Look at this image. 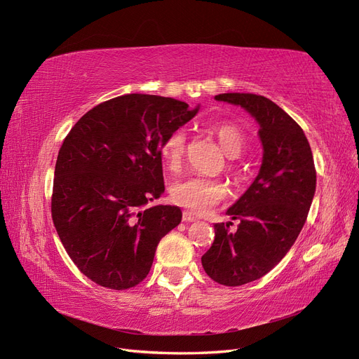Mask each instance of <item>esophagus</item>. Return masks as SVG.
Segmentation results:
<instances>
[{
    "label": "esophagus",
    "mask_w": 359,
    "mask_h": 359,
    "mask_svg": "<svg viewBox=\"0 0 359 359\" xmlns=\"http://www.w3.org/2000/svg\"><path fill=\"white\" fill-rule=\"evenodd\" d=\"M196 220H198L196 215H193L191 212H189V211H184L182 212V222L190 223V222H196Z\"/></svg>",
    "instance_id": "1"
}]
</instances>
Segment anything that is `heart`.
<instances>
[{
    "label": "heart",
    "instance_id": "heart-1",
    "mask_svg": "<svg viewBox=\"0 0 359 359\" xmlns=\"http://www.w3.org/2000/svg\"><path fill=\"white\" fill-rule=\"evenodd\" d=\"M211 133L229 158H236L245 149V135L241 127L232 121H214L208 126ZM187 148V135L184 130H173L161 142L160 153L165 166L170 172H177L181 166ZM233 169V166H229ZM170 199L182 208L196 214H205L227 198V186L217 178L190 177L175 181L170 186Z\"/></svg>",
    "mask_w": 359,
    "mask_h": 359
}]
</instances>
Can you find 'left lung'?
Masks as SVG:
<instances>
[{"label": "left lung", "mask_w": 359, "mask_h": 359, "mask_svg": "<svg viewBox=\"0 0 359 359\" xmlns=\"http://www.w3.org/2000/svg\"><path fill=\"white\" fill-rule=\"evenodd\" d=\"M215 100L240 104L259 123L262 166L250 189L214 224L215 238L202 256L205 273L224 286H241L269 273L297 241L316 190V168L299 124L264 95L226 93Z\"/></svg>", "instance_id": "1"}]
</instances>
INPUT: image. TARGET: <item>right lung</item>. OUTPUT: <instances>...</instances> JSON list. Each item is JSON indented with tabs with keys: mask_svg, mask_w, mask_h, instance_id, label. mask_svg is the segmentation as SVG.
<instances>
[{
	"mask_svg": "<svg viewBox=\"0 0 359 359\" xmlns=\"http://www.w3.org/2000/svg\"><path fill=\"white\" fill-rule=\"evenodd\" d=\"M198 114L170 97L126 94L94 106L60 148L50 212L67 255L107 289L142 281L178 206H144L165 191L160 147Z\"/></svg>",
	"mask_w": 359,
	"mask_h": 359,
	"instance_id": "right-lung-1",
	"label": "right lung"
}]
</instances>
